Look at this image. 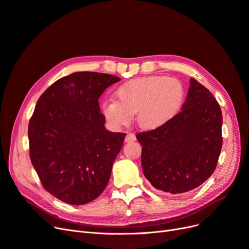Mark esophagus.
Segmentation results:
<instances>
[{
    "instance_id": "esophagus-1",
    "label": "esophagus",
    "mask_w": 249,
    "mask_h": 249,
    "mask_svg": "<svg viewBox=\"0 0 249 249\" xmlns=\"http://www.w3.org/2000/svg\"><path fill=\"white\" fill-rule=\"evenodd\" d=\"M135 140H136V136H135V135H134L133 133H127V134H126L125 139H124L125 142L130 143V142H133V141H135Z\"/></svg>"
}]
</instances>
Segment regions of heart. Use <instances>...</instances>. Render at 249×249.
I'll use <instances>...</instances> for the list:
<instances>
[{
    "label": "heart",
    "mask_w": 249,
    "mask_h": 249,
    "mask_svg": "<svg viewBox=\"0 0 249 249\" xmlns=\"http://www.w3.org/2000/svg\"><path fill=\"white\" fill-rule=\"evenodd\" d=\"M116 101L102 105L103 114L115 126L129 125L137 113V124L143 130H155L169 123L182 108L185 89L175 78L150 76L134 79L119 86Z\"/></svg>",
    "instance_id": "obj_1"
}]
</instances>
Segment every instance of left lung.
<instances>
[{
  "mask_svg": "<svg viewBox=\"0 0 249 249\" xmlns=\"http://www.w3.org/2000/svg\"><path fill=\"white\" fill-rule=\"evenodd\" d=\"M221 126L219 104L192 78L182 111L163 126L136 135L145 178L156 189L171 194L200 186L217 166Z\"/></svg>",
  "mask_w": 249,
  "mask_h": 249,
  "instance_id": "1",
  "label": "left lung"
}]
</instances>
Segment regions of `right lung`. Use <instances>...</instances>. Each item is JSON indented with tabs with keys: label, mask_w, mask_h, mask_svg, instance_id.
Masks as SVG:
<instances>
[{
	"label": "right lung",
	"mask_w": 249,
	"mask_h": 249,
	"mask_svg": "<svg viewBox=\"0 0 249 249\" xmlns=\"http://www.w3.org/2000/svg\"><path fill=\"white\" fill-rule=\"evenodd\" d=\"M119 81L108 73L73 72L37 101L28 126L30 159L56 198L85 205L106 188L126 134L106 130L99 99Z\"/></svg>",
	"instance_id": "1"
}]
</instances>
